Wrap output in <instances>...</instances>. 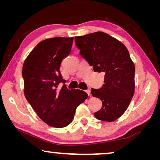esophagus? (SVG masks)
<instances>
[{
  "label": "esophagus",
  "mask_w": 160,
  "mask_h": 160,
  "mask_svg": "<svg viewBox=\"0 0 160 160\" xmlns=\"http://www.w3.org/2000/svg\"><path fill=\"white\" fill-rule=\"evenodd\" d=\"M86 92L88 93V94L89 96H90V94H91V93H90V90H86Z\"/></svg>",
  "instance_id": "esophagus-1"
}]
</instances>
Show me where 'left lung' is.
I'll return each mask as SVG.
<instances>
[{
  "label": "left lung",
  "mask_w": 160,
  "mask_h": 160,
  "mask_svg": "<svg viewBox=\"0 0 160 160\" xmlns=\"http://www.w3.org/2000/svg\"><path fill=\"white\" fill-rule=\"evenodd\" d=\"M75 42L94 71L104 74L102 88L91 90L102 102L94 116L112 122L123 114L134 94L135 66L128 51L123 43L102 32L75 37Z\"/></svg>",
  "instance_id": "8db88e82"
}]
</instances>
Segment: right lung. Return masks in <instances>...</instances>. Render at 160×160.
<instances>
[{
	"mask_svg": "<svg viewBox=\"0 0 160 160\" xmlns=\"http://www.w3.org/2000/svg\"><path fill=\"white\" fill-rule=\"evenodd\" d=\"M73 37H55L39 42L24 62V93L39 117L48 126L64 128L72 122L77 107L88 98L80 90H68L60 66L70 54Z\"/></svg>",
	"mask_w": 160,
	"mask_h": 160,
	"instance_id": "add662e5",
	"label": "right lung"
}]
</instances>
